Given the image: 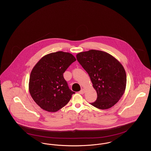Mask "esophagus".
<instances>
[{
  "mask_svg": "<svg viewBox=\"0 0 151 151\" xmlns=\"http://www.w3.org/2000/svg\"><path fill=\"white\" fill-rule=\"evenodd\" d=\"M85 89H81L80 91L79 92V93L80 94H83L84 93H85Z\"/></svg>",
  "mask_w": 151,
  "mask_h": 151,
  "instance_id": "34e87169",
  "label": "esophagus"
}]
</instances>
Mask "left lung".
<instances>
[{
  "label": "left lung",
  "mask_w": 151,
  "mask_h": 151,
  "mask_svg": "<svg viewBox=\"0 0 151 151\" xmlns=\"http://www.w3.org/2000/svg\"><path fill=\"white\" fill-rule=\"evenodd\" d=\"M76 58L88 73L97 92V100L90 104L102 110L113 106L122 97L126 86V74L122 65L102 51L81 52Z\"/></svg>",
  "instance_id": "obj_1"
}]
</instances>
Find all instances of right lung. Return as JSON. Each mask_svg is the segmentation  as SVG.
<instances>
[{
    "instance_id": "add662e5",
    "label": "right lung",
    "mask_w": 151,
    "mask_h": 151,
    "mask_svg": "<svg viewBox=\"0 0 151 151\" xmlns=\"http://www.w3.org/2000/svg\"><path fill=\"white\" fill-rule=\"evenodd\" d=\"M76 60L69 52L58 51L44 56L34 67L30 75L29 92L41 108L57 111L75 93L69 88L63 73Z\"/></svg>"
}]
</instances>
